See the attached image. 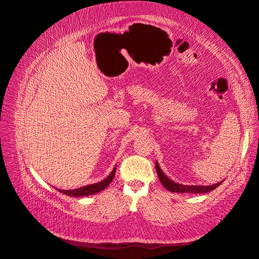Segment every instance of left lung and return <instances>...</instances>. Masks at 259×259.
Instances as JSON below:
<instances>
[{
	"mask_svg": "<svg viewBox=\"0 0 259 259\" xmlns=\"http://www.w3.org/2000/svg\"><path fill=\"white\" fill-rule=\"evenodd\" d=\"M155 169H157L158 177L160 179V182L162 183V185H163L166 190L173 192V193H206V192H211L215 190L219 185L222 184V182H223L221 181L216 184L207 185V186L206 185H183L180 183H176L167 178L165 174L162 172L158 162H155Z\"/></svg>",
	"mask_w": 259,
	"mask_h": 259,
	"instance_id": "8db88e82",
	"label": "left lung"
}]
</instances>
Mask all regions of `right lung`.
<instances>
[{"label": "right lung", "instance_id": "right-lung-1", "mask_svg": "<svg viewBox=\"0 0 259 259\" xmlns=\"http://www.w3.org/2000/svg\"><path fill=\"white\" fill-rule=\"evenodd\" d=\"M116 173V167H113V170L111 171V173L108 176L105 180H102L101 182L95 183V184H89V185H85L82 188L79 189H75V190H58V192H61L63 194H66L68 196H75V197H80V196H87V195H93L98 193V192L102 191L104 189H106L108 185H109L112 181L113 177H115Z\"/></svg>", "mask_w": 259, "mask_h": 259}]
</instances>
